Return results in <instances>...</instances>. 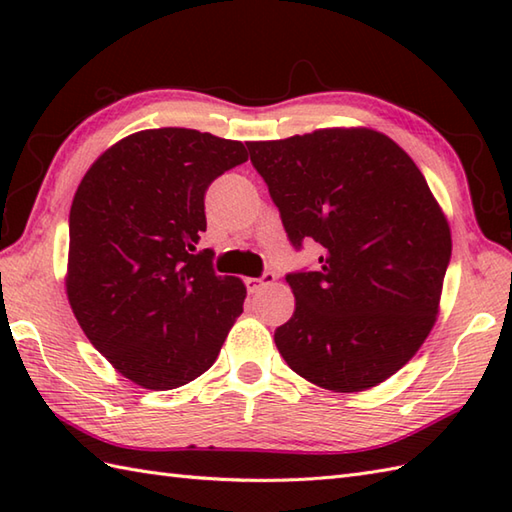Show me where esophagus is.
Segmentation results:
<instances>
[{
    "instance_id": "34e87169",
    "label": "esophagus",
    "mask_w": 512,
    "mask_h": 512,
    "mask_svg": "<svg viewBox=\"0 0 512 512\" xmlns=\"http://www.w3.org/2000/svg\"><path fill=\"white\" fill-rule=\"evenodd\" d=\"M277 279V275L275 273H264L262 277H248L246 279V288H248V292H257V290H262L264 286H270L273 284V281Z\"/></svg>"
}]
</instances>
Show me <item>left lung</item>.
I'll return each mask as SVG.
<instances>
[{
  "label": "left lung",
  "instance_id": "8db88e82",
  "mask_svg": "<svg viewBox=\"0 0 512 512\" xmlns=\"http://www.w3.org/2000/svg\"><path fill=\"white\" fill-rule=\"evenodd\" d=\"M295 248L321 244L317 270L290 273V321L275 330L292 372L354 394L394 376L438 317L451 228L407 151L367 127L246 143Z\"/></svg>",
  "mask_w": 512,
  "mask_h": 512
}]
</instances>
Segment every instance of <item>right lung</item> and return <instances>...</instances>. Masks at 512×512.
<instances>
[{
  "label": "right lung",
  "instance_id": "right-lung-1",
  "mask_svg": "<svg viewBox=\"0 0 512 512\" xmlns=\"http://www.w3.org/2000/svg\"><path fill=\"white\" fill-rule=\"evenodd\" d=\"M248 160L239 140L145 129L96 158L74 193L65 292L90 343L132 383L167 391L209 369L246 286L215 275L209 184Z\"/></svg>",
  "mask_w": 512,
  "mask_h": 512
}]
</instances>
